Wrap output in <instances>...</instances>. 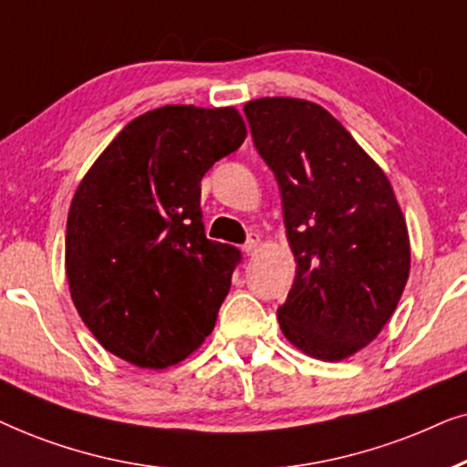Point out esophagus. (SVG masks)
Segmentation results:
<instances>
[{
	"label": "esophagus",
	"mask_w": 467,
	"mask_h": 467,
	"mask_svg": "<svg viewBox=\"0 0 467 467\" xmlns=\"http://www.w3.org/2000/svg\"><path fill=\"white\" fill-rule=\"evenodd\" d=\"M258 245H260L258 234H250V237H247V241L244 244V252L247 254V256H252V254H256Z\"/></svg>",
	"instance_id": "obj_1"
}]
</instances>
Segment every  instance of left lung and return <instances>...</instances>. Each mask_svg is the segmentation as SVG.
Here are the masks:
<instances>
[{"mask_svg":"<svg viewBox=\"0 0 467 467\" xmlns=\"http://www.w3.org/2000/svg\"><path fill=\"white\" fill-rule=\"evenodd\" d=\"M244 113L277 179L296 263L279 327L309 357L348 358L376 339L408 282L410 239L393 188L318 104L260 98Z\"/></svg>","mask_w":467,"mask_h":467,"instance_id":"8db88e82","label":"left lung"}]
</instances>
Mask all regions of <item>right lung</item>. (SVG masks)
<instances>
[{
	"instance_id": "obj_1",
	"label": "right lung",
	"mask_w": 467,
	"mask_h": 467,
	"mask_svg": "<svg viewBox=\"0 0 467 467\" xmlns=\"http://www.w3.org/2000/svg\"><path fill=\"white\" fill-rule=\"evenodd\" d=\"M237 109L169 104L130 121L72 198L66 275L96 339L164 369L213 331L241 252L209 241L201 182L245 140Z\"/></svg>"
}]
</instances>
